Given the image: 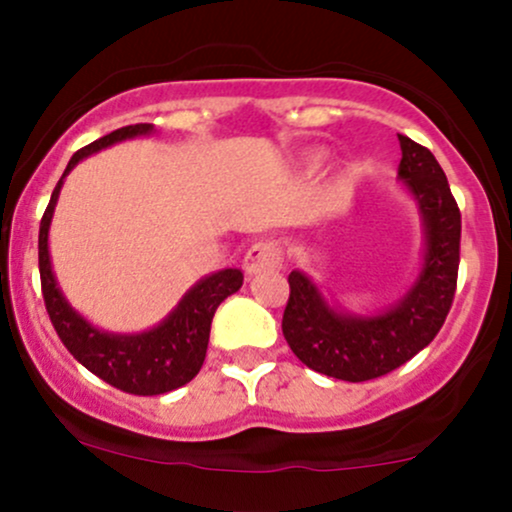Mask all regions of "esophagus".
I'll return each mask as SVG.
<instances>
[{"instance_id":"esophagus-1","label":"esophagus","mask_w":512,"mask_h":512,"mask_svg":"<svg viewBox=\"0 0 512 512\" xmlns=\"http://www.w3.org/2000/svg\"><path fill=\"white\" fill-rule=\"evenodd\" d=\"M284 257H281V248L274 243V240H260L252 248L245 252L243 267L250 276L269 272V269H279Z\"/></svg>"}]
</instances>
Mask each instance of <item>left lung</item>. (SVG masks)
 Masks as SVG:
<instances>
[{"mask_svg": "<svg viewBox=\"0 0 512 512\" xmlns=\"http://www.w3.org/2000/svg\"><path fill=\"white\" fill-rule=\"evenodd\" d=\"M399 180L416 199L426 252L414 286L380 315L358 317L330 308L303 272L289 274L286 342L308 368L346 383L380 378L414 358L443 327L457 289L462 219L448 178L426 146L399 134Z\"/></svg>", "mask_w": 512, "mask_h": 512, "instance_id": "obj_1", "label": "left lung"}]
</instances>
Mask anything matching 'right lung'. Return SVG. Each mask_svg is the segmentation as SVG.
Masks as SVG:
<instances>
[{"label":"right lung","mask_w":512,"mask_h":512,"mask_svg":"<svg viewBox=\"0 0 512 512\" xmlns=\"http://www.w3.org/2000/svg\"><path fill=\"white\" fill-rule=\"evenodd\" d=\"M151 132H154V125L139 122V125L115 129V132L105 134V137L76 151L64 168L57 187L52 190L48 209L40 219L38 236L40 286H43L45 308H48L57 337L67 346L69 354L93 375H98L117 390L144 397L178 390L199 373L204 356H207L211 317H214L221 301H226L231 293H236L243 286V272L240 269H221V272L204 276L182 296L178 308L154 330L139 334H110L86 322L62 296L55 274H52L48 231L62 182L81 158L96 154L110 144Z\"/></svg>","instance_id":"add662e5"}]
</instances>
